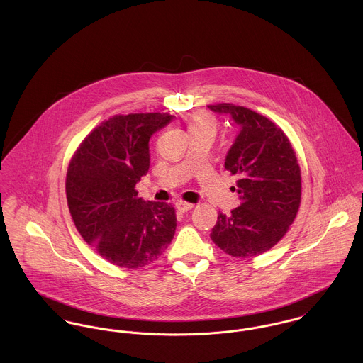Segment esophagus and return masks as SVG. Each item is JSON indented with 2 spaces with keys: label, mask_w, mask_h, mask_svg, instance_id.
Wrapping results in <instances>:
<instances>
[{
  "label": "esophagus",
  "mask_w": 363,
  "mask_h": 363,
  "mask_svg": "<svg viewBox=\"0 0 363 363\" xmlns=\"http://www.w3.org/2000/svg\"><path fill=\"white\" fill-rule=\"evenodd\" d=\"M193 207H194V204L186 203V201H182V200L176 203V208H177L180 212H187V211H190Z\"/></svg>",
  "instance_id": "obj_1"
}]
</instances>
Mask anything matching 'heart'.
<instances>
[{
  "label": "heart",
  "instance_id": "1",
  "mask_svg": "<svg viewBox=\"0 0 363 363\" xmlns=\"http://www.w3.org/2000/svg\"><path fill=\"white\" fill-rule=\"evenodd\" d=\"M216 130V121L212 116H209L207 113H197L191 121L189 123V133L193 131H209L212 134H215Z\"/></svg>",
  "mask_w": 363,
  "mask_h": 363
}]
</instances>
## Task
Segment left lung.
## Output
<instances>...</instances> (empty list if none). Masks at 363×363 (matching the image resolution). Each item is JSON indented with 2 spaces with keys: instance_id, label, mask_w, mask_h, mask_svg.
<instances>
[{
  "instance_id": "obj_1",
  "label": "left lung",
  "mask_w": 363,
  "mask_h": 363,
  "mask_svg": "<svg viewBox=\"0 0 363 363\" xmlns=\"http://www.w3.org/2000/svg\"><path fill=\"white\" fill-rule=\"evenodd\" d=\"M228 114L240 131L225 169L238 174L240 207L218 215L212 242L226 255L250 259L269 250L288 232L301 206L302 179L296 154L285 133L269 118L232 104H209Z\"/></svg>"
}]
</instances>
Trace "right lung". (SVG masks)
<instances>
[{"label":"right lung","instance_id":"1","mask_svg":"<svg viewBox=\"0 0 363 363\" xmlns=\"http://www.w3.org/2000/svg\"><path fill=\"white\" fill-rule=\"evenodd\" d=\"M172 120L167 113L113 116L71 157L65 193L72 220L84 240L114 265H148L174 236L172 204L144 201L135 190L150 170V138Z\"/></svg>","mask_w":363,"mask_h":363}]
</instances>
